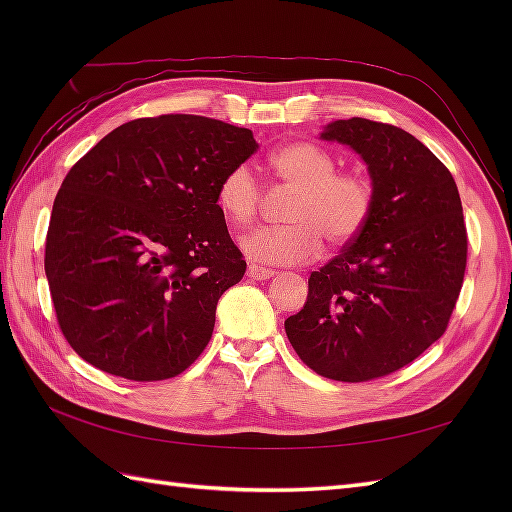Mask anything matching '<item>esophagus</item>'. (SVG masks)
I'll return each instance as SVG.
<instances>
[{"label":"esophagus","mask_w":512,"mask_h":512,"mask_svg":"<svg viewBox=\"0 0 512 512\" xmlns=\"http://www.w3.org/2000/svg\"><path fill=\"white\" fill-rule=\"evenodd\" d=\"M248 277H250V279H257V281H266V279H270V277H275V270L250 264V266H248Z\"/></svg>","instance_id":"1"}]
</instances>
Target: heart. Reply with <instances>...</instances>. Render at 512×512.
<instances>
[{
    "label": "heart",
    "mask_w": 512,
    "mask_h": 512,
    "mask_svg": "<svg viewBox=\"0 0 512 512\" xmlns=\"http://www.w3.org/2000/svg\"><path fill=\"white\" fill-rule=\"evenodd\" d=\"M273 176L295 191L284 220L286 226L255 228L242 237V248L255 262L303 264L317 257L323 237L332 246L350 244L369 222L374 209V184L365 173L339 169L330 149L312 140L281 145L268 158ZM264 202V187L248 165L228 169L217 184V206L233 226H246Z\"/></svg>",
    "instance_id": "heart-1"
}]
</instances>
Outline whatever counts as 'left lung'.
Masks as SVG:
<instances>
[{
  "instance_id": "8db88e82",
  "label": "left lung",
  "mask_w": 512,
  "mask_h": 512,
  "mask_svg": "<svg viewBox=\"0 0 512 512\" xmlns=\"http://www.w3.org/2000/svg\"><path fill=\"white\" fill-rule=\"evenodd\" d=\"M367 162L374 209L358 237L308 279L286 319L319 376L367 383L398 372L447 332L466 270V224L451 171L405 129L347 118L321 134Z\"/></svg>"
}]
</instances>
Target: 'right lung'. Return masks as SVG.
Masks as SVG:
<instances>
[{
  "instance_id": "right-lung-1",
  "label": "right lung",
  "mask_w": 512,
  "mask_h": 512,
  "mask_svg": "<svg viewBox=\"0 0 512 512\" xmlns=\"http://www.w3.org/2000/svg\"><path fill=\"white\" fill-rule=\"evenodd\" d=\"M257 151L215 118H136L68 171L46 235L57 323L83 361L138 383L182 374L246 262L217 206L224 173Z\"/></svg>"
}]
</instances>
